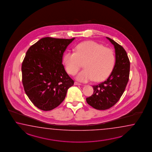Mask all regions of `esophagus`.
<instances>
[{
	"instance_id": "esophagus-1",
	"label": "esophagus",
	"mask_w": 152,
	"mask_h": 152,
	"mask_svg": "<svg viewBox=\"0 0 152 152\" xmlns=\"http://www.w3.org/2000/svg\"><path fill=\"white\" fill-rule=\"evenodd\" d=\"M75 85H78V86H81L82 85L81 83H78L77 82H75L74 83Z\"/></svg>"
}]
</instances>
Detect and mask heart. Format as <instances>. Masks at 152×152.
I'll use <instances>...</instances> for the list:
<instances>
[{
	"instance_id": "obj_1",
	"label": "heart",
	"mask_w": 152,
	"mask_h": 152,
	"mask_svg": "<svg viewBox=\"0 0 152 152\" xmlns=\"http://www.w3.org/2000/svg\"><path fill=\"white\" fill-rule=\"evenodd\" d=\"M115 55L111 48L94 41H87L78 45L75 52L67 51L63 56V64L67 72L74 75L81 68L76 79L87 82L94 80L100 81L107 77L115 64Z\"/></svg>"
}]
</instances>
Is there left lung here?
<instances>
[{"label":"left lung","mask_w":152,"mask_h":152,"mask_svg":"<svg viewBox=\"0 0 152 152\" xmlns=\"http://www.w3.org/2000/svg\"><path fill=\"white\" fill-rule=\"evenodd\" d=\"M107 38L114 46L115 66L105 81L93 86V94L86 98L87 103L97 110L108 109L118 102L126 88L130 75V60L125 50L111 38Z\"/></svg>","instance_id":"1"}]
</instances>
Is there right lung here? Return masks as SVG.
<instances>
[{"mask_svg": "<svg viewBox=\"0 0 152 152\" xmlns=\"http://www.w3.org/2000/svg\"><path fill=\"white\" fill-rule=\"evenodd\" d=\"M72 39L45 37L31 46L22 63L25 92L38 109L49 111L64 100L74 81L62 64L63 54Z\"/></svg>", "mask_w": 152, "mask_h": 152, "instance_id": "obj_1", "label": "right lung"}]
</instances>
